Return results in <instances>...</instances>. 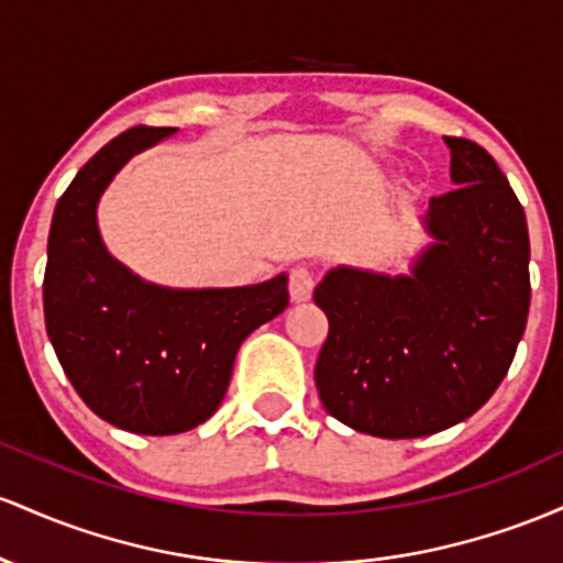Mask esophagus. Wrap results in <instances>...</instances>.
<instances>
[{
	"label": "esophagus",
	"mask_w": 563,
	"mask_h": 563,
	"mask_svg": "<svg viewBox=\"0 0 563 563\" xmlns=\"http://www.w3.org/2000/svg\"><path fill=\"white\" fill-rule=\"evenodd\" d=\"M313 287H316V274L308 268V265H295V268L289 271V298L295 302L311 300Z\"/></svg>",
	"instance_id": "1"
}]
</instances>
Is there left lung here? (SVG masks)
<instances>
[{"label":"left lung","mask_w":563,"mask_h":563,"mask_svg":"<svg viewBox=\"0 0 563 563\" xmlns=\"http://www.w3.org/2000/svg\"><path fill=\"white\" fill-rule=\"evenodd\" d=\"M452 188L433 197L435 239L412 276L338 268L313 300L330 319L316 388L332 418L380 439H418L471 418L508 375L529 313L521 201L478 143L444 137Z\"/></svg>","instance_id":"left-lung-1"}]
</instances>
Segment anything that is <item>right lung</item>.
<instances>
[{"instance_id":"1","label":"right lung","mask_w":563,"mask_h":563,"mask_svg":"<svg viewBox=\"0 0 563 563\" xmlns=\"http://www.w3.org/2000/svg\"><path fill=\"white\" fill-rule=\"evenodd\" d=\"M175 128H132L106 143L55 207L44 324L58 362L98 418L169 435L212 418L252 330L289 302L287 276L236 289H164L132 276L100 242L95 205L137 151Z\"/></svg>"}]
</instances>
